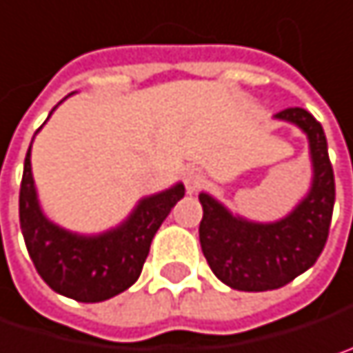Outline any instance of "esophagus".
<instances>
[{"label": "esophagus", "instance_id": "esophagus-1", "mask_svg": "<svg viewBox=\"0 0 353 353\" xmlns=\"http://www.w3.org/2000/svg\"><path fill=\"white\" fill-rule=\"evenodd\" d=\"M183 181H185L188 192H190V194H196L198 190H202V188H204V183H206V176H204L200 170L192 168V170H188V172L183 174Z\"/></svg>", "mask_w": 353, "mask_h": 353}]
</instances>
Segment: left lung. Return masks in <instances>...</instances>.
Here are the masks:
<instances>
[{"instance_id": "left-lung-1", "label": "left lung", "mask_w": 353, "mask_h": 353, "mask_svg": "<svg viewBox=\"0 0 353 353\" xmlns=\"http://www.w3.org/2000/svg\"><path fill=\"white\" fill-rule=\"evenodd\" d=\"M274 119L303 129L313 161V183L299 206L279 222H248L200 194V244L212 272L239 291H271L291 283L319 259L336 202L334 168L323 127L309 111L291 107Z\"/></svg>"}]
</instances>
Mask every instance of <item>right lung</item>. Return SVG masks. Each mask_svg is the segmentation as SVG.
I'll return each instance as SVG.
<instances>
[{
    "mask_svg": "<svg viewBox=\"0 0 353 353\" xmlns=\"http://www.w3.org/2000/svg\"><path fill=\"white\" fill-rule=\"evenodd\" d=\"M30 149L19 188V226L38 274L52 291L82 303H99L129 289L141 274L155 232L183 198V183L143 198L121 226L82 236L56 226L42 214Z\"/></svg>",
    "mask_w": 353,
    "mask_h": 353,
    "instance_id": "1",
    "label": "right lung"
}]
</instances>
